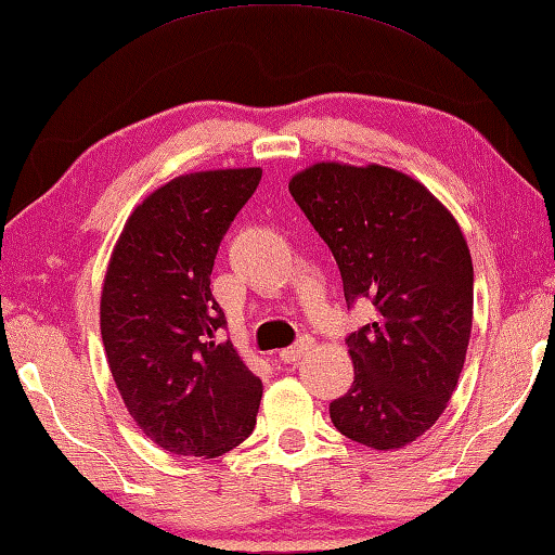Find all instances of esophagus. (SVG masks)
<instances>
[{
	"label": "esophagus",
	"instance_id": "esophagus-1",
	"mask_svg": "<svg viewBox=\"0 0 555 555\" xmlns=\"http://www.w3.org/2000/svg\"><path fill=\"white\" fill-rule=\"evenodd\" d=\"M309 346H312V341H309V338H299L295 346L283 348V351H280V361H283V363H297L299 358H302L309 351Z\"/></svg>",
	"mask_w": 555,
	"mask_h": 555
}]
</instances>
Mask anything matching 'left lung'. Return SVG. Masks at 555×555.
<instances>
[{
  "instance_id": "1",
  "label": "left lung",
  "mask_w": 555,
  "mask_h": 555,
  "mask_svg": "<svg viewBox=\"0 0 555 555\" xmlns=\"http://www.w3.org/2000/svg\"><path fill=\"white\" fill-rule=\"evenodd\" d=\"M289 192L332 248L348 307H375V322L346 338L356 377L328 404L332 422L367 449H402L459 385L473 326L468 243L424 184L383 165L319 163Z\"/></svg>"
}]
</instances>
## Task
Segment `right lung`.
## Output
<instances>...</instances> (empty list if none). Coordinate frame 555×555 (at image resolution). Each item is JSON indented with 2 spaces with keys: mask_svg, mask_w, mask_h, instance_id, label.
<instances>
[{
  "mask_svg": "<svg viewBox=\"0 0 555 555\" xmlns=\"http://www.w3.org/2000/svg\"><path fill=\"white\" fill-rule=\"evenodd\" d=\"M260 168L175 178L126 221L102 289V341L114 383L143 434L175 455H221L246 441L260 377L221 341L211 295L219 243Z\"/></svg>",
  "mask_w": 555,
  "mask_h": 555,
  "instance_id": "obj_1",
  "label": "right lung"
}]
</instances>
